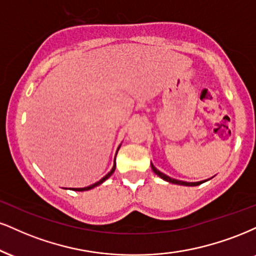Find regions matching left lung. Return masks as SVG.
I'll list each match as a JSON object with an SVG mask.
<instances>
[{
	"mask_svg": "<svg viewBox=\"0 0 256 256\" xmlns=\"http://www.w3.org/2000/svg\"><path fill=\"white\" fill-rule=\"evenodd\" d=\"M150 167H152L153 172L156 173V174L158 176H160V178L162 179V180H165L167 182H172V184H176V185H182V186H198L200 184H203V182H205L206 180H202V182H182V180H178V179H174V178H171V176H166L165 173L160 172L159 170L156 168V166L153 165L152 162H150Z\"/></svg>",
	"mask_w": 256,
	"mask_h": 256,
	"instance_id": "8db88e82",
	"label": "left lung"
}]
</instances>
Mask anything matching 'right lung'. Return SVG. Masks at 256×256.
<instances>
[{
    "instance_id": "add662e5",
    "label": "right lung",
    "mask_w": 256,
    "mask_h": 256,
    "mask_svg": "<svg viewBox=\"0 0 256 256\" xmlns=\"http://www.w3.org/2000/svg\"><path fill=\"white\" fill-rule=\"evenodd\" d=\"M120 147H121V144H120L118 148V150H116V154H115V159H114V165H112V168L110 170V172H109V173H106V174L104 176L103 178L100 179V180H98V182H94V184H92V185H89V186H86V188H71L70 190H72V191H88V190H91V188H96V186H98V185H100V184H103V182H106V179L110 178V176H112V173L115 172V168H116V156H118V152Z\"/></svg>"
}]
</instances>
